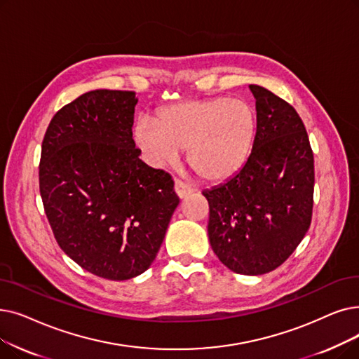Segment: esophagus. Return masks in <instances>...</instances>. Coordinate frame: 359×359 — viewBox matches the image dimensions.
I'll return each instance as SVG.
<instances>
[{
    "mask_svg": "<svg viewBox=\"0 0 359 359\" xmlns=\"http://www.w3.org/2000/svg\"><path fill=\"white\" fill-rule=\"evenodd\" d=\"M175 192H176V195H177L180 199H183V198H186V196H189L191 194H194V189L191 188V186L182 183L180 180H176V182H175Z\"/></svg>",
    "mask_w": 359,
    "mask_h": 359,
    "instance_id": "34e87169",
    "label": "esophagus"
}]
</instances>
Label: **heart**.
<instances>
[{
  "label": "heart",
  "mask_w": 359,
  "mask_h": 359,
  "mask_svg": "<svg viewBox=\"0 0 359 359\" xmlns=\"http://www.w3.org/2000/svg\"><path fill=\"white\" fill-rule=\"evenodd\" d=\"M257 136V114L243 100L214 97L161 108L139 118L133 137L155 165L177 160L188 149V163L207 182H224L238 175L251 155Z\"/></svg>",
  "instance_id": "1"
}]
</instances>
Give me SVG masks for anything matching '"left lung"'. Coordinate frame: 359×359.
Masks as SVG:
<instances>
[{
    "label": "left lung",
    "mask_w": 359,
    "mask_h": 359,
    "mask_svg": "<svg viewBox=\"0 0 359 359\" xmlns=\"http://www.w3.org/2000/svg\"><path fill=\"white\" fill-rule=\"evenodd\" d=\"M249 89L257 108L251 155L238 175L202 195L214 254L231 271L259 276L282 266L306 235L314 155L294 108L266 88Z\"/></svg>",
    "instance_id": "8db88e82"
}]
</instances>
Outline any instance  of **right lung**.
<instances>
[{
    "instance_id": "right-lung-1",
    "label": "right lung",
    "mask_w": 359,
    "mask_h": 359,
    "mask_svg": "<svg viewBox=\"0 0 359 359\" xmlns=\"http://www.w3.org/2000/svg\"><path fill=\"white\" fill-rule=\"evenodd\" d=\"M135 95L86 92L55 113L42 141L39 191L55 241L108 280L149 269L179 205L171 176L139 158Z\"/></svg>"
}]
</instances>
